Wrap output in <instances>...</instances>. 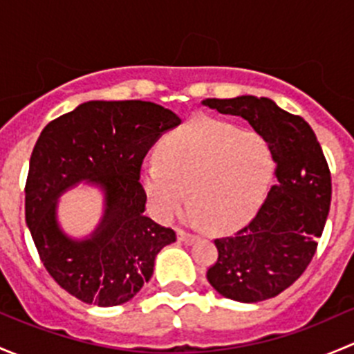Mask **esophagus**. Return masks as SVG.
<instances>
[{
  "mask_svg": "<svg viewBox=\"0 0 354 354\" xmlns=\"http://www.w3.org/2000/svg\"><path fill=\"white\" fill-rule=\"evenodd\" d=\"M178 240L180 241H185V243H192V241L197 240V236H195L194 233H190V231H185V230H178Z\"/></svg>",
  "mask_w": 354,
  "mask_h": 354,
  "instance_id": "obj_1",
  "label": "esophagus"
}]
</instances>
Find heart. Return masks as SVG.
Masks as SVG:
<instances>
[{"label":"heart","instance_id":"heart-1","mask_svg":"<svg viewBox=\"0 0 354 354\" xmlns=\"http://www.w3.org/2000/svg\"><path fill=\"white\" fill-rule=\"evenodd\" d=\"M159 164L145 167L142 185L157 217L169 221L188 205L216 230L248 219L266 197L274 174L269 142L257 131L195 118L167 135Z\"/></svg>","mask_w":354,"mask_h":354}]
</instances>
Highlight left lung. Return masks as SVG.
Segmentation results:
<instances>
[{
	"instance_id": "8db88e82",
	"label": "left lung",
	"mask_w": 354,
	"mask_h": 354,
	"mask_svg": "<svg viewBox=\"0 0 354 354\" xmlns=\"http://www.w3.org/2000/svg\"><path fill=\"white\" fill-rule=\"evenodd\" d=\"M223 114L241 116L272 149L277 183L255 217L231 236L216 238L210 286L224 298L257 303L291 286L312 262L330 207V171L312 127L301 116L255 95L205 99Z\"/></svg>"
}]
</instances>
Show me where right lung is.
Instances as JSON below:
<instances>
[{"label":"right lung","mask_w":354,"mask_h":354,"mask_svg":"<svg viewBox=\"0 0 354 354\" xmlns=\"http://www.w3.org/2000/svg\"><path fill=\"white\" fill-rule=\"evenodd\" d=\"M173 111L147 101H88L53 120L30 156L25 221L49 276L80 301L123 305L154 272L156 255L176 241L144 216L140 171L152 144L178 127ZM80 180L105 190V217L92 239L70 241L55 221V198Z\"/></svg>","instance_id":"add662e5"}]
</instances>
